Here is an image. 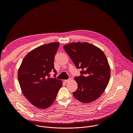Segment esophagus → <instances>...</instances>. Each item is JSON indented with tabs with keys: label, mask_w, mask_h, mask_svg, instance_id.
<instances>
[{
	"label": "esophagus",
	"mask_w": 133,
	"mask_h": 133,
	"mask_svg": "<svg viewBox=\"0 0 133 133\" xmlns=\"http://www.w3.org/2000/svg\"><path fill=\"white\" fill-rule=\"evenodd\" d=\"M70 81V79H65V80H64V82H65L66 83H68Z\"/></svg>",
	"instance_id": "1"
}]
</instances>
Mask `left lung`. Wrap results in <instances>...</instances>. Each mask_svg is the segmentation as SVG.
<instances>
[{"label": "left lung", "mask_w": 133, "mask_h": 133, "mask_svg": "<svg viewBox=\"0 0 133 133\" xmlns=\"http://www.w3.org/2000/svg\"><path fill=\"white\" fill-rule=\"evenodd\" d=\"M77 68H81L82 75L75 77L78 85L73 92L74 97L83 103L98 99L105 91L110 77V67L104 52L87 42L71 43L64 46Z\"/></svg>", "instance_id": "left-lung-1"}]
</instances>
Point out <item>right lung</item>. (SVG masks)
I'll list each match as a JSON object with an SVG mask.
<instances>
[{
    "instance_id": "1",
    "label": "right lung",
    "mask_w": 133,
    "mask_h": 133,
    "mask_svg": "<svg viewBox=\"0 0 133 133\" xmlns=\"http://www.w3.org/2000/svg\"><path fill=\"white\" fill-rule=\"evenodd\" d=\"M59 46V43L54 42L31 50L18 71V79L24 96L39 109H45L53 104L63 85L62 81L49 76L51 70L56 72L54 56Z\"/></svg>"
}]
</instances>
